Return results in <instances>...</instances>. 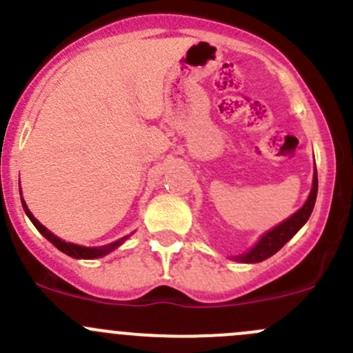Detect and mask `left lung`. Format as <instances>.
Masks as SVG:
<instances>
[{
    "label": "left lung",
    "instance_id": "obj_1",
    "mask_svg": "<svg viewBox=\"0 0 353 353\" xmlns=\"http://www.w3.org/2000/svg\"><path fill=\"white\" fill-rule=\"evenodd\" d=\"M316 195H318V173H316L314 170V176H312V188L306 203H304V205L301 207L294 216H290L289 219L284 221L282 224H279L277 228H274V230L268 231L267 234L261 236L260 241H258L248 253H245V255L241 256H236L234 260L243 261V263H258V261L267 260L268 256L277 253L279 250H281L282 246H284L285 243L304 226V224H306V221L310 219L312 207H314V202H316Z\"/></svg>",
    "mask_w": 353,
    "mask_h": 353
}]
</instances>
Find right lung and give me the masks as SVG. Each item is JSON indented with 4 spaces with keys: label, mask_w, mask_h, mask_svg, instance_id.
I'll return each instance as SVG.
<instances>
[{
    "label": "right lung",
    "mask_w": 353,
    "mask_h": 353,
    "mask_svg": "<svg viewBox=\"0 0 353 353\" xmlns=\"http://www.w3.org/2000/svg\"><path fill=\"white\" fill-rule=\"evenodd\" d=\"M20 195H21V192H20ZM21 205H23V210H25V212H27V216L30 217V221H32V223H34V226L37 228V230L41 231L42 234L46 236V238L49 239V241L52 243V245L56 246L57 250H61V252L66 253V255L72 256V258H86V260H90V258H100V256H105V255H107V253H110L112 250L117 248V246L121 245V243L123 241V239H125V238H123V239H121V241L112 243V245H108V246H103V248H86V246L72 245V243H66V241H63V239H59V238H57V236H54L52 232H50L49 230H46V228H43L42 224L39 223V221L35 219L34 216H32V212H30V210H28L27 203L23 202V199H21Z\"/></svg>",
    "instance_id": "right-lung-1"
}]
</instances>
